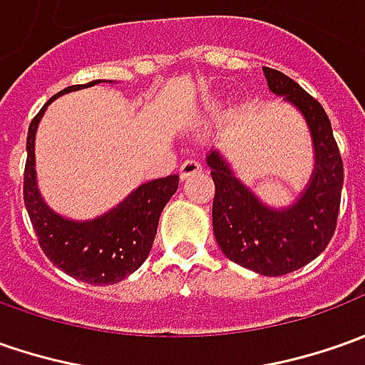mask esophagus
<instances>
[{
    "label": "esophagus",
    "instance_id": "34e87169",
    "mask_svg": "<svg viewBox=\"0 0 365 365\" xmlns=\"http://www.w3.org/2000/svg\"><path fill=\"white\" fill-rule=\"evenodd\" d=\"M200 171H202V163L197 159H185L182 165H180V178L187 180L190 175H195Z\"/></svg>",
    "mask_w": 365,
    "mask_h": 365
}]
</instances>
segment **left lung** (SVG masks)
I'll return each instance as SVG.
<instances>
[{
	"label": "left lung",
	"mask_w": 365,
	"mask_h": 365,
	"mask_svg": "<svg viewBox=\"0 0 365 365\" xmlns=\"http://www.w3.org/2000/svg\"><path fill=\"white\" fill-rule=\"evenodd\" d=\"M264 76L270 91L284 96L307 120L315 170L293 206L272 210L234 178L218 151H210L207 165L216 185L212 224L216 242L232 262L258 274L281 277L305 267L329 245L341 202L344 161L319 101L279 70L264 66Z\"/></svg>",
	"instance_id": "8db88e82"
}]
</instances>
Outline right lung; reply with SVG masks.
I'll use <instances>...</instances> for the list:
<instances>
[{
    "instance_id": "obj_1",
    "label": "right lung",
    "mask_w": 365,
    "mask_h": 365,
    "mask_svg": "<svg viewBox=\"0 0 365 365\" xmlns=\"http://www.w3.org/2000/svg\"><path fill=\"white\" fill-rule=\"evenodd\" d=\"M88 84H74L54 95L34 117L28 129V159L24 171V204L32 220L40 248L58 269L88 284H113L131 274L149 257L155 240L158 222L165 204L175 194L180 175H168L139 185L119 206L95 220L76 222L58 216L46 206L36 183V129L46 107L64 93Z\"/></svg>"
}]
</instances>
